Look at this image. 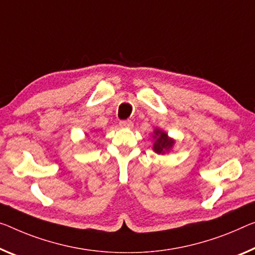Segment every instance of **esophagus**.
<instances>
[{"label":"esophagus","instance_id":"1","mask_svg":"<svg viewBox=\"0 0 255 255\" xmlns=\"http://www.w3.org/2000/svg\"><path fill=\"white\" fill-rule=\"evenodd\" d=\"M120 127L125 128H131L133 127V123H132V121H121Z\"/></svg>","mask_w":255,"mask_h":255}]
</instances>
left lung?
Returning <instances> with one entry per match:
<instances>
[{"label":"left lung","mask_w":255,"mask_h":255,"mask_svg":"<svg viewBox=\"0 0 255 255\" xmlns=\"http://www.w3.org/2000/svg\"><path fill=\"white\" fill-rule=\"evenodd\" d=\"M175 140L170 138L166 132H164L160 128H156L154 130V144H152V150L156 154H166L174 146Z\"/></svg>","instance_id":"8db88e82"}]
</instances>
